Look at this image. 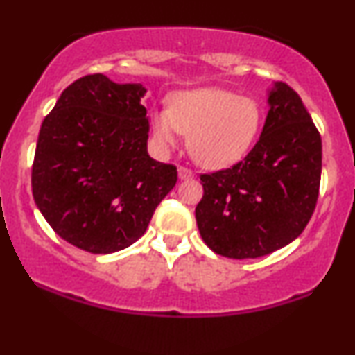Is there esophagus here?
<instances>
[{
  "instance_id": "esophagus-1",
  "label": "esophagus",
  "mask_w": 355,
  "mask_h": 355,
  "mask_svg": "<svg viewBox=\"0 0 355 355\" xmlns=\"http://www.w3.org/2000/svg\"><path fill=\"white\" fill-rule=\"evenodd\" d=\"M178 177L182 180H189V178H193V172L190 168H187V166H178Z\"/></svg>"
}]
</instances>
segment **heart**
Masks as SVG:
<instances>
[{"instance_id": "1", "label": "heart", "mask_w": 355, "mask_h": 355, "mask_svg": "<svg viewBox=\"0 0 355 355\" xmlns=\"http://www.w3.org/2000/svg\"><path fill=\"white\" fill-rule=\"evenodd\" d=\"M260 126L259 101L222 88L180 92L172 96L170 108L152 113L153 137L162 148H173L180 133L189 135L191 158L211 170L242 160L255 144Z\"/></svg>"}]
</instances>
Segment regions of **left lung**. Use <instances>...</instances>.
Returning a JSON list of instances; mask_svg holds the SVG:
<instances>
[{"instance_id": "obj_1", "label": "left lung", "mask_w": 355, "mask_h": 355, "mask_svg": "<svg viewBox=\"0 0 355 355\" xmlns=\"http://www.w3.org/2000/svg\"><path fill=\"white\" fill-rule=\"evenodd\" d=\"M262 135L243 160L200 175L195 209L203 242L229 259H257L302 234L319 197L322 140L302 100L277 81Z\"/></svg>"}]
</instances>
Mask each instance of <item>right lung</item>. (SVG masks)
<instances>
[{
  "label": "right lung",
  "mask_w": 355,
  "mask_h": 355,
  "mask_svg": "<svg viewBox=\"0 0 355 355\" xmlns=\"http://www.w3.org/2000/svg\"><path fill=\"white\" fill-rule=\"evenodd\" d=\"M145 92L87 75L61 93L40 128L35 203L61 239L89 254L137 242L177 183V166L146 152Z\"/></svg>",
  "instance_id": "1"
}]
</instances>
